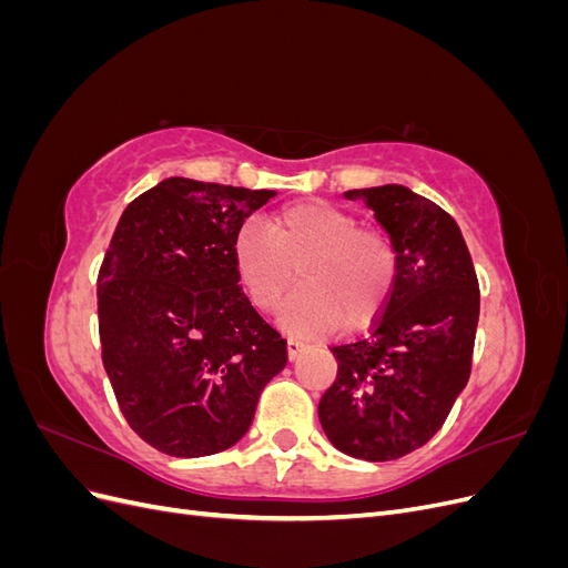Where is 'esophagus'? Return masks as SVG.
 Wrapping results in <instances>:
<instances>
[{"label":"esophagus","mask_w":568,"mask_h":568,"mask_svg":"<svg viewBox=\"0 0 568 568\" xmlns=\"http://www.w3.org/2000/svg\"><path fill=\"white\" fill-rule=\"evenodd\" d=\"M303 348H305V343L301 341V338H286V353H288V359H296L301 353H303Z\"/></svg>","instance_id":"esophagus-1"}]
</instances>
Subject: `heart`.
I'll return each instance as SVG.
<instances>
[{
    "mask_svg": "<svg viewBox=\"0 0 568 568\" xmlns=\"http://www.w3.org/2000/svg\"><path fill=\"white\" fill-rule=\"evenodd\" d=\"M280 322L288 332L320 336L346 322L363 326L384 311L395 277L398 251L374 230H359L348 211L320 199L284 205L263 225L248 222L236 232L232 267L239 286L257 311H274L294 284Z\"/></svg>",
    "mask_w": 568,
    "mask_h": 568,
    "instance_id": "1",
    "label": "heart"
}]
</instances>
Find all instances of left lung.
Returning a JSON list of instances; mask_svg holds the SVG:
<instances>
[{
	"label": "left lung",
	"mask_w": 568,
	"mask_h": 568,
	"mask_svg": "<svg viewBox=\"0 0 568 568\" xmlns=\"http://www.w3.org/2000/svg\"><path fill=\"white\" fill-rule=\"evenodd\" d=\"M398 251L384 311L367 334L334 346L336 382L320 400L334 448L355 459H398L448 419L471 374L478 280L457 222L403 184L351 189Z\"/></svg>",
	"instance_id": "8db88e82"
}]
</instances>
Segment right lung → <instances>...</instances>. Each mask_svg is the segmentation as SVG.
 Masks as SVG:
<instances>
[{"label":"right lung","instance_id":"right-lung-1","mask_svg":"<svg viewBox=\"0 0 568 568\" xmlns=\"http://www.w3.org/2000/svg\"><path fill=\"white\" fill-rule=\"evenodd\" d=\"M274 194L168 178L118 220L97 282L101 359L134 434L165 455L232 448L286 367L232 267L236 232Z\"/></svg>","mask_w":568,"mask_h":568}]
</instances>
